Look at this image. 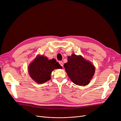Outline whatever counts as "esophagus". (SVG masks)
Returning a JSON list of instances; mask_svg holds the SVG:
<instances>
[{"mask_svg":"<svg viewBox=\"0 0 121 121\" xmlns=\"http://www.w3.org/2000/svg\"><path fill=\"white\" fill-rule=\"evenodd\" d=\"M59 64L61 66H63V65H64V64H63V63L62 62H61V61H60V62H59Z\"/></svg>","mask_w":121,"mask_h":121,"instance_id":"esophagus-1","label":"esophagus"}]
</instances>
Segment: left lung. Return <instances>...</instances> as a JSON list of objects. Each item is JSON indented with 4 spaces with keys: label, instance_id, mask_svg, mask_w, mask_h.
<instances>
[{
    "label": "left lung",
    "instance_id": "obj_1",
    "mask_svg": "<svg viewBox=\"0 0 121 121\" xmlns=\"http://www.w3.org/2000/svg\"><path fill=\"white\" fill-rule=\"evenodd\" d=\"M67 58L68 61L64 66L71 80L79 86L89 84L95 71V67L92 63L85 60L81 56L75 54Z\"/></svg>",
    "mask_w": 121,
    "mask_h": 121
}]
</instances>
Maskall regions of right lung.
Masks as SVG:
<instances>
[{
	"instance_id": "obj_1",
	"label": "right lung",
	"mask_w": 121,
	"mask_h": 121,
	"mask_svg": "<svg viewBox=\"0 0 121 121\" xmlns=\"http://www.w3.org/2000/svg\"><path fill=\"white\" fill-rule=\"evenodd\" d=\"M62 68L55 59L48 60L47 57L38 55L29 65L28 72L34 81L42 84L51 79V73L54 69Z\"/></svg>"
}]
</instances>
